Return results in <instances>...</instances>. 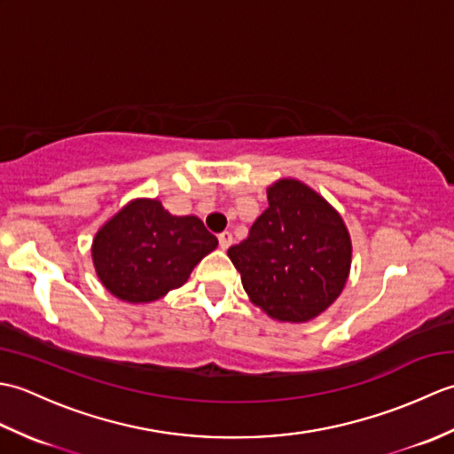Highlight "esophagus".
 <instances>
[{"instance_id": "34e87169", "label": "esophagus", "mask_w": 454, "mask_h": 454, "mask_svg": "<svg viewBox=\"0 0 454 454\" xmlns=\"http://www.w3.org/2000/svg\"><path fill=\"white\" fill-rule=\"evenodd\" d=\"M218 244H220L222 249H228L230 246H232V234H230V232L218 234Z\"/></svg>"}]
</instances>
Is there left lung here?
Segmentation results:
<instances>
[{
	"label": "left lung",
	"instance_id": "8db88e82",
	"mask_svg": "<svg viewBox=\"0 0 454 454\" xmlns=\"http://www.w3.org/2000/svg\"><path fill=\"white\" fill-rule=\"evenodd\" d=\"M269 208L247 239L228 249L249 301L278 322H310L343 293L351 236L340 212L306 183L267 187Z\"/></svg>",
	"mask_w": 454,
	"mask_h": 454
}]
</instances>
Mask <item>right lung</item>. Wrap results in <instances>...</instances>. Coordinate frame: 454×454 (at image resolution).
Segmentation results:
<instances>
[{"label":"right lung","instance_id":"1","mask_svg":"<svg viewBox=\"0 0 454 454\" xmlns=\"http://www.w3.org/2000/svg\"><path fill=\"white\" fill-rule=\"evenodd\" d=\"M218 239L197 216H173L158 199H132L98 230L95 273L107 291L130 304L156 302L187 283Z\"/></svg>","mask_w":454,"mask_h":454}]
</instances>
